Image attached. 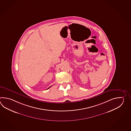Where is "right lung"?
I'll use <instances>...</instances> for the list:
<instances>
[{
    "mask_svg": "<svg viewBox=\"0 0 131 131\" xmlns=\"http://www.w3.org/2000/svg\"><path fill=\"white\" fill-rule=\"evenodd\" d=\"M51 86H50V87H49V88H48L47 89H49V88H50V87H51Z\"/></svg>",
    "mask_w": 131,
    "mask_h": 131,
    "instance_id": "right-lung-1",
    "label": "right lung"
}]
</instances>
